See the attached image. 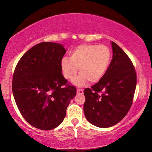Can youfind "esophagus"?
<instances>
[{
    "instance_id": "obj_1",
    "label": "esophagus",
    "mask_w": 152,
    "mask_h": 152,
    "mask_svg": "<svg viewBox=\"0 0 152 152\" xmlns=\"http://www.w3.org/2000/svg\"><path fill=\"white\" fill-rule=\"evenodd\" d=\"M77 92L79 94H83V93H84V91L82 90V89H80V88H77Z\"/></svg>"
}]
</instances>
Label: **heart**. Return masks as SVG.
Wrapping results in <instances>:
<instances>
[{"instance_id": "1", "label": "heart", "mask_w": 152, "mask_h": 152, "mask_svg": "<svg viewBox=\"0 0 152 152\" xmlns=\"http://www.w3.org/2000/svg\"><path fill=\"white\" fill-rule=\"evenodd\" d=\"M111 50L106 45L83 44L72 50L70 59L64 57L61 60V68L64 77L71 80L79 68L80 75L74 81L78 86L87 81L98 82L104 76L111 61Z\"/></svg>"}]
</instances>
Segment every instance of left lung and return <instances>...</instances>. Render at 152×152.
Masks as SVG:
<instances>
[{"instance_id": "1", "label": "left lung", "mask_w": 152, "mask_h": 152, "mask_svg": "<svg viewBox=\"0 0 152 152\" xmlns=\"http://www.w3.org/2000/svg\"><path fill=\"white\" fill-rule=\"evenodd\" d=\"M113 58L98 82L84 90L85 117L93 125L110 127L123 119L132 107L137 77L132 61L113 41Z\"/></svg>"}]
</instances>
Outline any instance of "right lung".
Listing matches in <instances>:
<instances>
[{
  "mask_svg": "<svg viewBox=\"0 0 152 152\" xmlns=\"http://www.w3.org/2000/svg\"><path fill=\"white\" fill-rule=\"evenodd\" d=\"M66 53L61 44L40 43L22 56L14 69V99L24 119L35 128L50 130L59 126L76 95V88L61 73Z\"/></svg>",
  "mask_w": 152,
  "mask_h": 152,
  "instance_id": "obj_1",
  "label": "right lung"
}]
</instances>
